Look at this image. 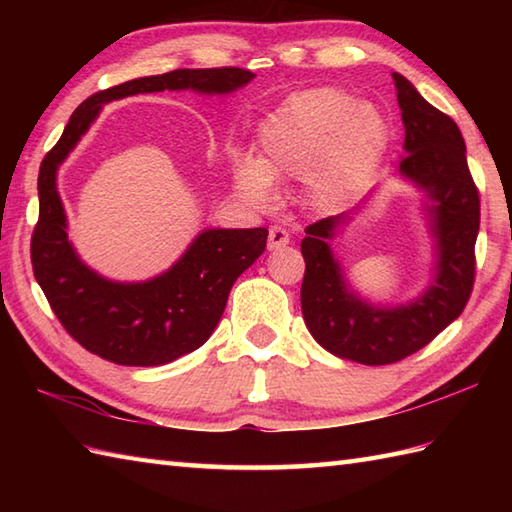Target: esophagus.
Wrapping results in <instances>:
<instances>
[{
  "mask_svg": "<svg viewBox=\"0 0 512 512\" xmlns=\"http://www.w3.org/2000/svg\"><path fill=\"white\" fill-rule=\"evenodd\" d=\"M288 242H290V237H288V233H286V228L273 226V228H270V231H268V248H270V250L284 248Z\"/></svg>",
  "mask_w": 512,
  "mask_h": 512,
  "instance_id": "obj_1",
  "label": "esophagus"
}]
</instances>
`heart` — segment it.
Segmentation results:
<instances>
[{
    "instance_id": "1",
    "label": "heart",
    "mask_w": 512,
    "mask_h": 512,
    "mask_svg": "<svg viewBox=\"0 0 512 512\" xmlns=\"http://www.w3.org/2000/svg\"><path fill=\"white\" fill-rule=\"evenodd\" d=\"M387 145V123L374 107L332 88L299 92L270 114L257 136V158H231L237 198L255 209L275 204V182L310 173V191L336 204L361 187Z\"/></svg>"
}]
</instances>
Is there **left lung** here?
I'll return each instance as SVG.
<instances>
[{
  "instance_id": "left-lung-1",
  "label": "left lung",
  "mask_w": 512,
  "mask_h": 512,
  "mask_svg": "<svg viewBox=\"0 0 512 512\" xmlns=\"http://www.w3.org/2000/svg\"><path fill=\"white\" fill-rule=\"evenodd\" d=\"M405 125L398 176L427 195L424 215L433 237V277L416 299L376 306L347 284L330 242L350 222L332 215L306 228L301 310L310 334L330 354L361 365H389L422 350L460 317L475 279L480 195L471 178L460 127L394 72Z\"/></svg>"
}]
</instances>
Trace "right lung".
Wrapping results in <instances>:
<instances>
[{"instance_id":"1","label":"right lung","mask_w":512,"mask_h":512,"mask_svg":"<svg viewBox=\"0 0 512 512\" xmlns=\"http://www.w3.org/2000/svg\"><path fill=\"white\" fill-rule=\"evenodd\" d=\"M255 79L242 68L173 70L96 92L70 116L39 169V222L30 242L35 279L74 341L116 365L156 367L209 341L237 277L264 253L266 228H206L165 273L147 281H114L83 262L68 239L57 171L101 107L125 96L191 90L231 94Z\"/></svg>"}]
</instances>
